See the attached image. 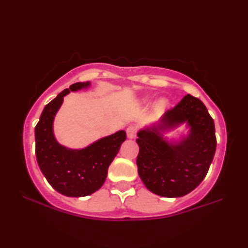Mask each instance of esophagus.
Wrapping results in <instances>:
<instances>
[{"mask_svg":"<svg viewBox=\"0 0 248 248\" xmlns=\"http://www.w3.org/2000/svg\"><path fill=\"white\" fill-rule=\"evenodd\" d=\"M137 132H138V128L136 125H129L127 128V136L128 138H130V139H132V138L136 137Z\"/></svg>","mask_w":248,"mask_h":248,"instance_id":"esophagus-1","label":"esophagus"}]
</instances>
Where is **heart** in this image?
<instances>
[{"mask_svg": "<svg viewBox=\"0 0 248 248\" xmlns=\"http://www.w3.org/2000/svg\"><path fill=\"white\" fill-rule=\"evenodd\" d=\"M159 106H161V107L165 106V102H161V103H159Z\"/></svg>", "mask_w": 248, "mask_h": 248, "instance_id": "1", "label": "heart"}]
</instances>
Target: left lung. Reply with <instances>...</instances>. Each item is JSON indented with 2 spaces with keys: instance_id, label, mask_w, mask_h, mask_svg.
Listing matches in <instances>:
<instances>
[{
  "instance_id": "obj_1",
  "label": "left lung",
  "mask_w": 248,
  "mask_h": 248,
  "mask_svg": "<svg viewBox=\"0 0 248 248\" xmlns=\"http://www.w3.org/2000/svg\"><path fill=\"white\" fill-rule=\"evenodd\" d=\"M187 122L191 132L178 145L161 132ZM137 143L138 173L150 191L175 198L189 194L207 175L217 148L215 121L199 98L188 94L162 117L157 127L141 130Z\"/></svg>"
}]
</instances>
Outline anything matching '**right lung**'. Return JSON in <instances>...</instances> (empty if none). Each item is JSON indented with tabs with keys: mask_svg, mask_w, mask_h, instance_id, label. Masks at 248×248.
Wrapping results in <instances>:
<instances>
[{
	"mask_svg": "<svg viewBox=\"0 0 248 248\" xmlns=\"http://www.w3.org/2000/svg\"><path fill=\"white\" fill-rule=\"evenodd\" d=\"M87 83H74L46 105L35 128L36 157L48 183L60 194L85 197L103 186L108 167L127 138L121 130L103 138L82 150H70L60 145L53 136V119L63 97L71 92L87 87Z\"/></svg>",
	"mask_w": 248,
	"mask_h": 248,
	"instance_id": "add662e5",
	"label": "right lung"
}]
</instances>
